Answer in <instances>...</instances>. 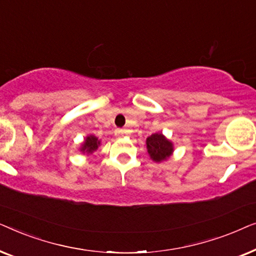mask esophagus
I'll return each instance as SVG.
<instances>
[{
  "mask_svg": "<svg viewBox=\"0 0 256 256\" xmlns=\"http://www.w3.org/2000/svg\"><path fill=\"white\" fill-rule=\"evenodd\" d=\"M116 132V135H118V136H124L126 134V130H124V129L118 128V129H116V132Z\"/></svg>",
  "mask_w": 256,
  "mask_h": 256,
  "instance_id": "obj_1",
  "label": "esophagus"
}]
</instances>
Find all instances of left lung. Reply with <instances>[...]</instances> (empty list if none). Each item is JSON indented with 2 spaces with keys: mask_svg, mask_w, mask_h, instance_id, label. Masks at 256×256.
I'll return each mask as SVG.
<instances>
[{
  "mask_svg": "<svg viewBox=\"0 0 256 256\" xmlns=\"http://www.w3.org/2000/svg\"><path fill=\"white\" fill-rule=\"evenodd\" d=\"M146 149L150 157L155 162H162L170 157L174 152L172 143L164 138L162 134H152L146 138Z\"/></svg>",
  "mask_w": 256,
  "mask_h": 256,
  "instance_id": "1",
  "label": "left lung"
}]
</instances>
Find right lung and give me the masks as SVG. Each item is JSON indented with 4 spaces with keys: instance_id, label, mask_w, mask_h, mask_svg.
Returning <instances> with one entry per match:
<instances>
[{
    "instance_id": "right-lung-1",
    "label": "right lung",
    "mask_w": 256,
    "mask_h": 256,
    "mask_svg": "<svg viewBox=\"0 0 256 256\" xmlns=\"http://www.w3.org/2000/svg\"><path fill=\"white\" fill-rule=\"evenodd\" d=\"M100 144V141H98V138L96 136H88V138H86V141L84 143L82 148V152H93L94 150H96L98 146Z\"/></svg>"
}]
</instances>
